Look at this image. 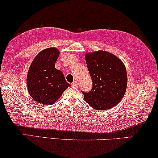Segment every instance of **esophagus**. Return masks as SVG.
Segmentation results:
<instances>
[{"instance_id": "esophagus-1", "label": "esophagus", "mask_w": 158, "mask_h": 158, "mask_svg": "<svg viewBox=\"0 0 158 158\" xmlns=\"http://www.w3.org/2000/svg\"><path fill=\"white\" fill-rule=\"evenodd\" d=\"M72 85L75 86V87H77V86L78 85V83H77V82L76 81H75L74 82H73L72 83Z\"/></svg>"}]
</instances>
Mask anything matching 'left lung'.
<instances>
[{"label": "left lung", "instance_id": "obj_1", "mask_svg": "<svg viewBox=\"0 0 158 158\" xmlns=\"http://www.w3.org/2000/svg\"><path fill=\"white\" fill-rule=\"evenodd\" d=\"M85 61L93 82L89 92L82 91L85 101L97 110L115 106L127 89V74L124 63L111 53L101 50L86 54Z\"/></svg>", "mask_w": 158, "mask_h": 158}]
</instances>
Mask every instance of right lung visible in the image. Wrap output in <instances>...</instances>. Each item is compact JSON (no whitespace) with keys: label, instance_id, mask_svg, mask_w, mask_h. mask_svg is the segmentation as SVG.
Here are the masks:
<instances>
[{"label":"right lung","instance_id":"obj_1","mask_svg":"<svg viewBox=\"0 0 158 158\" xmlns=\"http://www.w3.org/2000/svg\"><path fill=\"white\" fill-rule=\"evenodd\" d=\"M59 55L57 49H45L36 56L29 68L27 78L28 91L41 104L52 105L70 85L62 71L55 67Z\"/></svg>","mask_w":158,"mask_h":158}]
</instances>
